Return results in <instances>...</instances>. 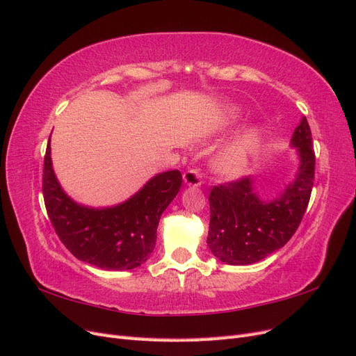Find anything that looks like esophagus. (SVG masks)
I'll return each instance as SVG.
<instances>
[{
  "instance_id": "34e87169",
  "label": "esophagus",
  "mask_w": 356,
  "mask_h": 356,
  "mask_svg": "<svg viewBox=\"0 0 356 356\" xmlns=\"http://www.w3.org/2000/svg\"><path fill=\"white\" fill-rule=\"evenodd\" d=\"M182 178H184L186 184L191 186V187H199L203 182V175H202V170L199 168L188 169L187 172H184Z\"/></svg>"
}]
</instances>
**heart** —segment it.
Wrapping results in <instances>:
<instances>
[{"mask_svg": "<svg viewBox=\"0 0 356 356\" xmlns=\"http://www.w3.org/2000/svg\"><path fill=\"white\" fill-rule=\"evenodd\" d=\"M260 144V136L257 131H248L230 144L215 160V169L220 174L227 177H236L242 174L248 168L251 157L257 152Z\"/></svg>", "mask_w": 356, "mask_h": 356, "instance_id": "heart-1", "label": "heart"}]
</instances>
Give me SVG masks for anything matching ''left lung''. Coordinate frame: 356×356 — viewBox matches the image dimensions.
I'll use <instances>...</instances> for the list:
<instances>
[{"label": "left lung", "mask_w": 356, "mask_h": 356, "mask_svg": "<svg viewBox=\"0 0 356 356\" xmlns=\"http://www.w3.org/2000/svg\"><path fill=\"white\" fill-rule=\"evenodd\" d=\"M300 153L296 181L273 202L254 193L252 181L242 177L213 186L209 193L208 246L220 261L232 266L254 264L282 248L305 217L315 181V152L307 118L293 135Z\"/></svg>", "instance_id": "1"}]
</instances>
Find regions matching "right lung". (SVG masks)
I'll return each instance as SVG.
<instances>
[{"label": "right lung", "instance_id": "add662e5", "mask_svg": "<svg viewBox=\"0 0 356 356\" xmlns=\"http://www.w3.org/2000/svg\"><path fill=\"white\" fill-rule=\"evenodd\" d=\"M181 184V172L168 170L118 207L84 208L62 191L53 174L50 141L46 148L42 196L53 229L75 258L104 270H131L148 260L156 246L161 213Z\"/></svg>", "mask_w": 356, "mask_h": 356}]
</instances>
